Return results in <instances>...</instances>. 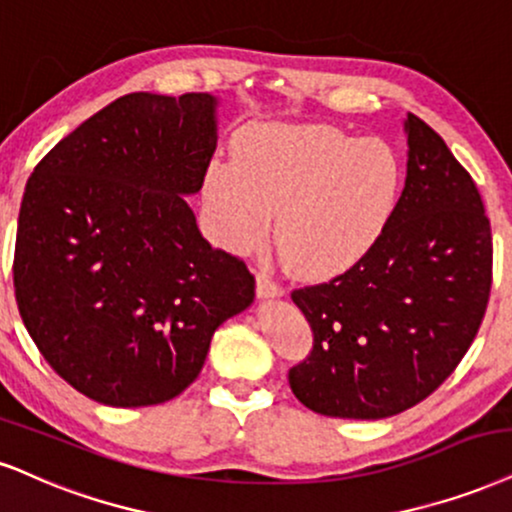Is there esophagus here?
<instances>
[{
	"mask_svg": "<svg viewBox=\"0 0 512 512\" xmlns=\"http://www.w3.org/2000/svg\"><path fill=\"white\" fill-rule=\"evenodd\" d=\"M256 292H258V296H261V299H270V296H282L285 289H282L280 282H275L270 275L258 273L256 275Z\"/></svg>",
	"mask_w": 512,
	"mask_h": 512,
	"instance_id": "1",
	"label": "esophagus"
}]
</instances>
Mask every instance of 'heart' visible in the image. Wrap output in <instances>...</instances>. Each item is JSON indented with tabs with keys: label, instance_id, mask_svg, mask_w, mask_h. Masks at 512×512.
Returning a JSON list of instances; mask_svg holds the SVG:
<instances>
[{
	"label": "heart",
	"instance_id": "b5f03b06",
	"mask_svg": "<svg viewBox=\"0 0 512 512\" xmlns=\"http://www.w3.org/2000/svg\"><path fill=\"white\" fill-rule=\"evenodd\" d=\"M204 192L230 249H256L277 213L285 266L332 277L380 239L399 201L401 163L384 142L330 125H268L239 137L237 166L213 163Z\"/></svg>",
	"mask_w": 512,
	"mask_h": 512
}]
</instances>
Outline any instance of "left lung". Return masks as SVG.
Here are the masks:
<instances>
[{
    "instance_id": "obj_1",
    "label": "left lung",
    "mask_w": 512,
    "mask_h": 512,
    "mask_svg": "<svg viewBox=\"0 0 512 512\" xmlns=\"http://www.w3.org/2000/svg\"><path fill=\"white\" fill-rule=\"evenodd\" d=\"M406 185L361 261L292 301L313 349L289 370L313 413L380 420L432 394L456 370L491 292V225L475 180L425 121L408 113Z\"/></svg>"
}]
</instances>
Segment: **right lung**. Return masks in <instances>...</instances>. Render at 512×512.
Returning a JSON list of instances; mask_svg holds the SVG:
<instances>
[{
	"mask_svg": "<svg viewBox=\"0 0 512 512\" xmlns=\"http://www.w3.org/2000/svg\"><path fill=\"white\" fill-rule=\"evenodd\" d=\"M218 99L132 92L66 135L30 175L14 287L37 349L73 389L156 406L204 368L213 332L254 301L237 256L201 237L197 194Z\"/></svg>",
	"mask_w": 512,
	"mask_h": 512,
	"instance_id": "1",
	"label": "right lung"
}]
</instances>
